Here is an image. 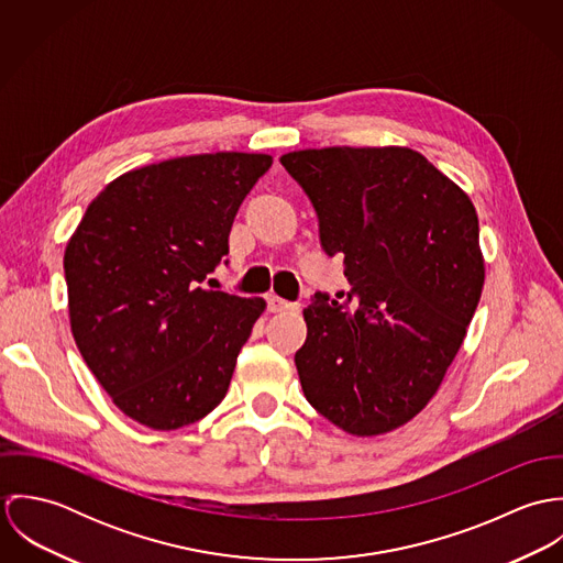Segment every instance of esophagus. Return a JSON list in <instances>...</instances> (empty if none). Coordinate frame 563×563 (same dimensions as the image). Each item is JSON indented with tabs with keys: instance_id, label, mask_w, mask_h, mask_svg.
<instances>
[{
	"instance_id": "esophagus-1",
	"label": "esophagus",
	"mask_w": 563,
	"mask_h": 563,
	"mask_svg": "<svg viewBox=\"0 0 563 563\" xmlns=\"http://www.w3.org/2000/svg\"><path fill=\"white\" fill-rule=\"evenodd\" d=\"M266 301H268V310H271L273 314H282V312H295V310H299V303H290V301H286V299H282V297H277V295H271Z\"/></svg>"
}]
</instances>
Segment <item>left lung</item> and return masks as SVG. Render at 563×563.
<instances>
[{
    "label": "left lung",
    "mask_w": 563,
    "mask_h": 563,
    "mask_svg": "<svg viewBox=\"0 0 563 563\" xmlns=\"http://www.w3.org/2000/svg\"><path fill=\"white\" fill-rule=\"evenodd\" d=\"M308 192L322 249L344 255L351 292L303 310L295 355L310 405L371 438L409 422L438 393L482 299L485 264L471 197L409 147L284 154Z\"/></svg>",
    "instance_id": "left-lung-1"
}]
</instances>
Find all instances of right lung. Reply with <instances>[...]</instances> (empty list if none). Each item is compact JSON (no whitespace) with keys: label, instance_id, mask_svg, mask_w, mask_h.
I'll return each mask as SVG.
<instances>
[{"label":"right lung","instance_id":"obj_1","mask_svg":"<svg viewBox=\"0 0 563 563\" xmlns=\"http://www.w3.org/2000/svg\"><path fill=\"white\" fill-rule=\"evenodd\" d=\"M268 154L219 152L128 170L86 208L65 249L81 357L132 420L173 431L225 399L266 308L201 288L230 251L242 199Z\"/></svg>","mask_w":563,"mask_h":563}]
</instances>
